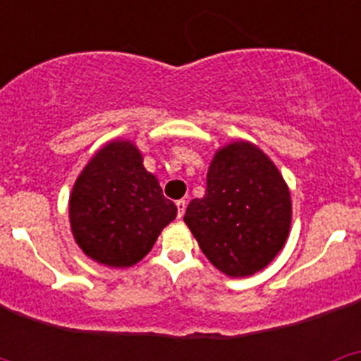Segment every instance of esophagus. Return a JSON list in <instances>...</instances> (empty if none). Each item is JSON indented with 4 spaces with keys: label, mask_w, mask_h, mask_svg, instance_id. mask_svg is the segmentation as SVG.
<instances>
[{
    "label": "esophagus",
    "mask_w": 361,
    "mask_h": 361,
    "mask_svg": "<svg viewBox=\"0 0 361 361\" xmlns=\"http://www.w3.org/2000/svg\"><path fill=\"white\" fill-rule=\"evenodd\" d=\"M175 206H177V215H178V219H183L184 212H186V200H184V199L177 200V202H175Z\"/></svg>",
    "instance_id": "obj_1"
}]
</instances>
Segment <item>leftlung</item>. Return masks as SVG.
Masks as SVG:
<instances>
[{
  "label": "left lung",
  "instance_id": "left-lung-1",
  "mask_svg": "<svg viewBox=\"0 0 361 361\" xmlns=\"http://www.w3.org/2000/svg\"><path fill=\"white\" fill-rule=\"evenodd\" d=\"M206 184L184 215L202 253L229 276L264 269L291 226V197L276 166L251 142H233L215 155Z\"/></svg>",
  "mask_w": 361,
  "mask_h": 361
}]
</instances>
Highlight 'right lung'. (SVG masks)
Here are the masks:
<instances>
[{"instance_id":"right-lung-1","label":"right lung","mask_w":361,"mask_h":361,"mask_svg":"<svg viewBox=\"0 0 361 361\" xmlns=\"http://www.w3.org/2000/svg\"><path fill=\"white\" fill-rule=\"evenodd\" d=\"M177 216L159 180L142 166L128 141L99 149L73 184L70 224L75 242L95 262L130 267L153 247L159 233Z\"/></svg>"}]
</instances>
